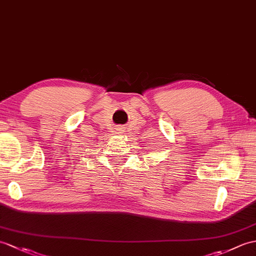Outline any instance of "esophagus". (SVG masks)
Here are the masks:
<instances>
[{
  "label": "esophagus",
  "instance_id": "esophagus-1",
  "mask_svg": "<svg viewBox=\"0 0 256 256\" xmlns=\"http://www.w3.org/2000/svg\"><path fill=\"white\" fill-rule=\"evenodd\" d=\"M122 130H123V128H122Z\"/></svg>",
  "mask_w": 256,
  "mask_h": 256
}]
</instances>
